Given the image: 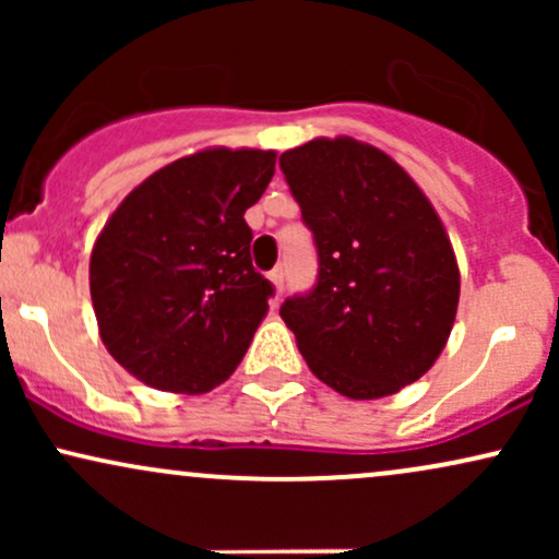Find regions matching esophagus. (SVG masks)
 Listing matches in <instances>:
<instances>
[{"instance_id":"1","label":"esophagus","mask_w":559,"mask_h":559,"mask_svg":"<svg viewBox=\"0 0 559 559\" xmlns=\"http://www.w3.org/2000/svg\"><path fill=\"white\" fill-rule=\"evenodd\" d=\"M271 281L275 284V292L284 294V288H286V267H275V271H271Z\"/></svg>"}]
</instances>
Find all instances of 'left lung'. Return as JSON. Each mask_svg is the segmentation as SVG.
I'll return each mask as SVG.
<instances>
[{"mask_svg":"<svg viewBox=\"0 0 559 559\" xmlns=\"http://www.w3.org/2000/svg\"><path fill=\"white\" fill-rule=\"evenodd\" d=\"M310 228L316 286L281 305L310 370L349 400L409 386L444 349L460 271L431 202L389 155L316 139L278 159Z\"/></svg>","mask_w":559,"mask_h":559,"instance_id":"8db88e82","label":"left lung"}]
</instances>
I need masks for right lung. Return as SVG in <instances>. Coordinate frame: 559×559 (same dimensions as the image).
Listing matches in <instances>:
<instances>
[{
	"label": "right lung",
	"instance_id": "obj_1",
	"mask_svg": "<svg viewBox=\"0 0 559 559\" xmlns=\"http://www.w3.org/2000/svg\"><path fill=\"white\" fill-rule=\"evenodd\" d=\"M275 152L207 150L152 173L94 243L88 284L107 352L146 386L204 394L234 373L275 288L243 213Z\"/></svg>",
	"mask_w": 559,
	"mask_h": 559
}]
</instances>
